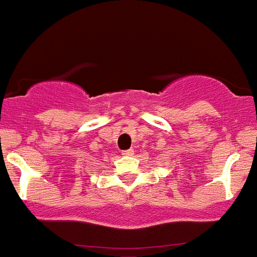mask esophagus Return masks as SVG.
<instances>
[{"label": "esophagus", "mask_w": 257, "mask_h": 257, "mask_svg": "<svg viewBox=\"0 0 257 257\" xmlns=\"http://www.w3.org/2000/svg\"><path fill=\"white\" fill-rule=\"evenodd\" d=\"M121 155H124V156H131V155H134V151H133V149H127V151L121 152Z\"/></svg>", "instance_id": "esophagus-1"}]
</instances>
